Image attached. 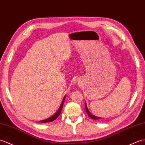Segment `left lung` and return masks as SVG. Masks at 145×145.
Masks as SVG:
<instances>
[{
    "label": "left lung",
    "mask_w": 145,
    "mask_h": 145,
    "mask_svg": "<svg viewBox=\"0 0 145 145\" xmlns=\"http://www.w3.org/2000/svg\"><path fill=\"white\" fill-rule=\"evenodd\" d=\"M85 106H86V112H87V114H88V115H89V117H91L92 119H94V120H99V119H101L102 118H101V117H96V116H95V115H92V114H91V113H90V112H89V110H88V107H87V104H86V103H85Z\"/></svg>",
    "instance_id": "1"
}]
</instances>
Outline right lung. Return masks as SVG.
<instances>
[{
    "instance_id": "1",
    "label": "right lung",
    "mask_w": 145,
    "mask_h": 145,
    "mask_svg": "<svg viewBox=\"0 0 145 145\" xmlns=\"http://www.w3.org/2000/svg\"><path fill=\"white\" fill-rule=\"evenodd\" d=\"M65 98L66 97H64L63 101L61 102V104L60 107L58 109V110H57L56 112V113L55 114H54L53 116H51V117L48 118L47 119H46V120H41L40 122H41V123H46V122H51V121H54V120H56V119L59 117V115H60L61 114V112L62 110V108H63V104H64V100H65Z\"/></svg>"
}]
</instances>
